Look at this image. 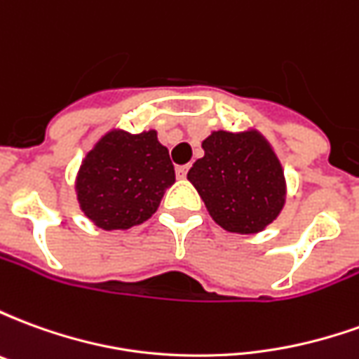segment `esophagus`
I'll return each instance as SVG.
<instances>
[{"instance_id": "obj_1", "label": "esophagus", "mask_w": 359, "mask_h": 359, "mask_svg": "<svg viewBox=\"0 0 359 359\" xmlns=\"http://www.w3.org/2000/svg\"><path fill=\"white\" fill-rule=\"evenodd\" d=\"M175 172H177V179H187L188 165H179V167L175 169Z\"/></svg>"}]
</instances>
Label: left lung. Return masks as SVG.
<instances>
[{
    "label": "left lung",
    "mask_w": 359,
    "mask_h": 359,
    "mask_svg": "<svg viewBox=\"0 0 359 359\" xmlns=\"http://www.w3.org/2000/svg\"><path fill=\"white\" fill-rule=\"evenodd\" d=\"M202 148L188 180L213 221L229 233L265 231L286 202L285 171L267 138L256 128L213 130Z\"/></svg>",
    "instance_id": "left-lung-1"
}]
</instances>
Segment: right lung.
<instances>
[{
    "instance_id": "1",
    "label": "right lung",
    "mask_w": 359,
    "mask_h": 359,
    "mask_svg": "<svg viewBox=\"0 0 359 359\" xmlns=\"http://www.w3.org/2000/svg\"><path fill=\"white\" fill-rule=\"evenodd\" d=\"M175 182L169 149L156 130L113 128L95 142L76 172L74 190L84 215L103 231H126L148 221Z\"/></svg>"
}]
</instances>
